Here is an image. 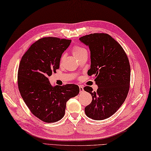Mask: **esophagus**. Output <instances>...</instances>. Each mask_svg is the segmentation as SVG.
<instances>
[{"label": "esophagus", "instance_id": "esophagus-1", "mask_svg": "<svg viewBox=\"0 0 151 151\" xmlns=\"http://www.w3.org/2000/svg\"><path fill=\"white\" fill-rule=\"evenodd\" d=\"M79 93H82L83 91H84V89H83V87L82 86H79Z\"/></svg>", "mask_w": 151, "mask_h": 151}]
</instances>
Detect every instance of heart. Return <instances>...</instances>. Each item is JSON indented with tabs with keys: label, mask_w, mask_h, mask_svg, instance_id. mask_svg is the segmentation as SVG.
I'll return each mask as SVG.
<instances>
[{
	"label": "heart",
	"mask_w": 151,
	"mask_h": 151,
	"mask_svg": "<svg viewBox=\"0 0 151 151\" xmlns=\"http://www.w3.org/2000/svg\"><path fill=\"white\" fill-rule=\"evenodd\" d=\"M85 52H87L86 50H85L83 47H80V46H75L73 48V49H72L73 55V56H76V58L79 57V56L81 55L82 54ZM64 58H65V55H63L62 56L61 59H60L61 62L63 61L64 60Z\"/></svg>",
	"instance_id": "b5f03b06"
}]
</instances>
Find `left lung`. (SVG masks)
Returning <instances> with one entry per match:
<instances>
[{"label":"left lung","instance_id":"1","mask_svg":"<svg viewBox=\"0 0 151 151\" xmlns=\"http://www.w3.org/2000/svg\"><path fill=\"white\" fill-rule=\"evenodd\" d=\"M79 40L89 48L91 64L87 74L95 76L98 86L96 91L89 86L83 88L92 96L85 114L95 120H104L120 109L128 94L129 60L121 45L106 33L90 34Z\"/></svg>","mask_w":151,"mask_h":151}]
</instances>
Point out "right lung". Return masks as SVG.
Here are the masks:
<instances>
[{
	"label": "right lung",
	"mask_w": 151,
	"mask_h": 151,
	"mask_svg": "<svg viewBox=\"0 0 151 151\" xmlns=\"http://www.w3.org/2000/svg\"><path fill=\"white\" fill-rule=\"evenodd\" d=\"M71 40L44 37L34 42L22 56L18 72V85L25 104L34 116L47 123L64 117L66 102L79 93L78 85L52 86L49 76L56 73L62 53Z\"/></svg>",
	"instance_id": "right-lung-1"
}]
</instances>
